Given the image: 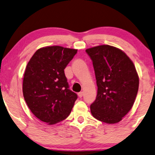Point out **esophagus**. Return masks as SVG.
<instances>
[{
  "mask_svg": "<svg viewBox=\"0 0 155 155\" xmlns=\"http://www.w3.org/2000/svg\"><path fill=\"white\" fill-rule=\"evenodd\" d=\"M83 95H84L83 91H81V92H79V93H78V96H79V97H80V98L83 97Z\"/></svg>",
  "mask_w": 155,
  "mask_h": 155,
  "instance_id": "1",
  "label": "esophagus"
}]
</instances>
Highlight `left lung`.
<instances>
[{
	"label": "left lung",
	"mask_w": 155,
	"mask_h": 155,
	"mask_svg": "<svg viewBox=\"0 0 155 155\" xmlns=\"http://www.w3.org/2000/svg\"><path fill=\"white\" fill-rule=\"evenodd\" d=\"M97 85L96 100L90 106L98 120L115 124L132 109L139 89L136 68L124 51L109 45L88 48Z\"/></svg>",
	"instance_id": "left-lung-1"
}]
</instances>
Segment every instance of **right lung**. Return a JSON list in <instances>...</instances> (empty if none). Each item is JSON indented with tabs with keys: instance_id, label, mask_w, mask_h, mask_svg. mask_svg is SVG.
Listing matches in <instances>:
<instances>
[{
	"instance_id": "obj_1",
	"label": "right lung",
	"mask_w": 155,
	"mask_h": 155,
	"mask_svg": "<svg viewBox=\"0 0 155 155\" xmlns=\"http://www.w3.org/2000/svg\"><path fill=\"white\" fill-rule=\"evenodd\" d=\"M77 50L59 46L39 48L25 68L23 81L24 99L34 114L51 125L71 113L77 94L68 88L64 69Z\"/></svg>"
}]
</instances>
